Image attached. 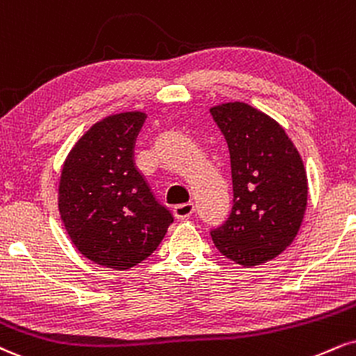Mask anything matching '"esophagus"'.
Wrapping results in <instances>:
<instances>
[{"instance_id": "obj_1", "label": "esophagus", "mask_w": 356, "mask_h": 356, "mask_svg": "<svg viewBox=\"0 0 356 356\" xmlns=\"http://www.w3.org/2000/svg\"><path fill=\"white\" fill-rule=\"evenodd\" d=\"M174 213L179 220L189 219V217L194 213V204L192 202H186V204H179L174 207Z\"/></svg>"}]
</instances>
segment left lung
<instances>
[{"label": "left lung", "instance_id": "obj_1", "mask_svg": "<svg viewBox=\"0 0 356 356\" xmlns=\"http://www.w3.org/2000/svg\"><path fill=\"white\" fill-rule=\"evenodd\" d=\"M232 167L234 205L212 230L222 255L254 267L280 255L297 237L307 211V170L284 127L241 101L213 106Z\"/></svg>", "mask_w": 356, "mask_h": 356}]
</instances>
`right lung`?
Returning <instances> with one entry per match:
<instances>
[{
  "mask_svg": "<svg viewBox=\"0 0 356 356\" xmlns=\"http://www.w3.org/2000/svg\"><path fill=\"white\" fill-rule=\"evenodd\" d=\"M143 111L106 115L72 145L58 189L71 242L91 262L127 270L159 247L172 216L134 165Z\"/></svg>",
  "mask_w": 356,
  "mask_h": 356,
  "instance_id": "right-lung-1",
  "label": "right lung"
}]
</instances>
